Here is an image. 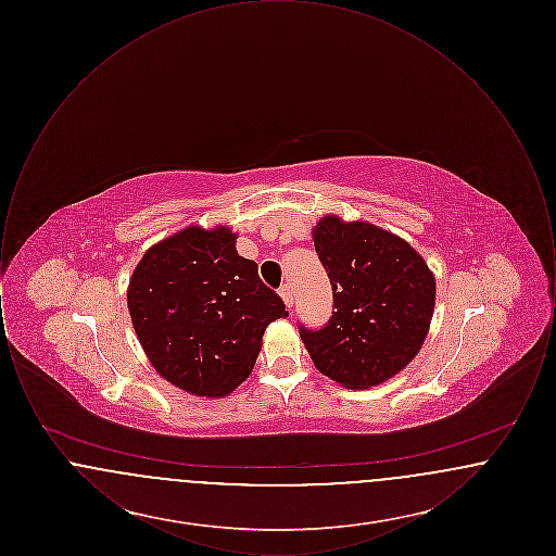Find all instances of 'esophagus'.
I'll return each mask as SVG.
<instances>
[{
  "mask_svg": "<svg viewBox=\"0 0 556 556\" xmlns=\"http://www.w3.org/2000/svg\"><path fill=\"white\" fill-rule=\"evenodd\" d=\"M279 293H281L283 302L288 304V308H291V306H293V288H291L290 283H286V286L279 290Z\"/></svg>",
  "mask_w": 556,
  "mask_h": 556,
  "instance_id": "esophagus-1",
  "label": "esophagus"
}]
</instances>
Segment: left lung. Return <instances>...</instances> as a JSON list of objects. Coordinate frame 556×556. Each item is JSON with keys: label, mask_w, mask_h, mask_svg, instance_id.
I'll return each instance as SVG.
<instances>
[{"label": "left lung", "mask_w": 556, "mask_h": 556, "mask_svg": "<svg viewBox=\"0 0 556 556\" xmlns=\"http://www.w3.org/2000/svg\"><path fill=\"white\" fill-rule=\"evenodd\" d=\"M333 290V315L317 331L300 325L315 367L344 388L379 386L421 350L435 279L421 254L370 223L323 216L313 231Z\"/></svg>", "instance_id": "8db88e82"}]
</instances>
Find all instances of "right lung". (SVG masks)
I'll list each match as a JSON object with an SVG mask.
<instances>
[{
    "instance_id": "obj_1",
    "label": "right lung",
    "mask_w": 556,
    "mask_h": 556,
    "mask_svg": "<svg viewBox=\"0 0 556 556\" xmlns=\"http://www.w3.org/2000/svg\"><path fill=\"white\" fill-rule=\"evenodd\" d=\"M229 227L191 225L152 245L132 270L127 306L152 367L195 396H229L254 369L265 329L288 317Z\"/></svg>"
}]
</instances>
